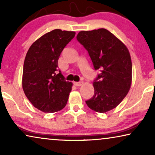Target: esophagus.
Here are the masks:
<instances>
[{"label": "esophagus", "instance_id": "34e87169", "mask_svg": "<svg viewBox=\"0 0 155 155\" xmlns=\"http://www.w3.org/2000/svg\"><path fill=\"white\" fill-rule=\"evenodd\" d=\"M83 84V82H74V85L79 87Z\"/></svg>", "mask_w": 155, "mask_h": 155}]
</instances>
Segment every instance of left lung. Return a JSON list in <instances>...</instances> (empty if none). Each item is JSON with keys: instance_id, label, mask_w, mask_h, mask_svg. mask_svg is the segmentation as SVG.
Here are the masks:
<instances>
[{"instance_id": "8db88e82", "label": "left lung", "mask_w": 155, "mask_h": 155, "mask_svg": "<svg viewBox=\"0 0 155 155\" xmlns=\"http://www.w3.org/2000/svg\"><path fill=\"white\" fill-rule=\"evenodd\" d=\"M77 39L87 50L95 70L94 94L86 101L93 111L106 113L121 102L132 83V62L126 46L107 29L80 31Z\"/></svg>"}]
</instances>
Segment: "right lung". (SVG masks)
Here are the masks:
<instances>
[{
  "mask_svg": "<svg viewBox=\"0 0 155 155\" xmlns=\"http://www.w3.org/2000/svg\"><path fill=\"white\" fill-rule=\"evenodd\" d=\"M75 35L73 31H51L36 40L25 56L23 91L31 104L44 113L61 111L68 100L73 82L56 71L61 52Z\"/></svg>",
  "mask_w": 155,
  "mask_h": 155,
  "instance_id": "1",
  "label": "right lung"
}]
</instances>
